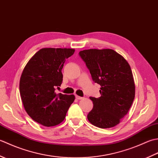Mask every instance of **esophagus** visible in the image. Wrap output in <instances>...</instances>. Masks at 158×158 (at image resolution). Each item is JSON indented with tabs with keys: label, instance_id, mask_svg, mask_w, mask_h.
<instances>
[{
	"label": "esophagus",
	"instance_id": "34e87169",
	"mask_svg": "<svg viewBox=\"0 0 158 158\" xmlns=\"http://www.w3.org/2000/svg\"><path fill=\"white\" fill-rule=\"evenodd\" d=\"M75 98H76V99H77V100H81V99H83V97L79 96H77V95L75 96Z\"/></svg>",
	"mask_w": 158,
	"mask_h": 158
}]
</instances>
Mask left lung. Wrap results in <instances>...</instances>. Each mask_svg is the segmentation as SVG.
Masks as SVG:
<instances>
[{"label": "left lung", "mask_w": 158, "mask_h": 158, "mask_svg": "<svg viewBox=\"0 0 158 158\" xmlns=\"http://www.w3.org/2000/svg\"><path fill=\"white\" fill-rule=\"evenodd\" d=\"M79 56L89 70L93 81L100 85L99 98L90 97L92 110L88 119L100 128L119 124L130 110L135 96L130 66L123 57L110 49L83 50Z\"/></svg>", "instance_id": "1"}]
</instances>
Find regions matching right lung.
Wrapping results in <instances>:
<instances>
[{"instance_id": "right-lung-1", "label": "right lung", "mask_w": 158, "mask_h": 158, "mask_svg": "<svg viewBox=\"0 0 158 158\" xmlns=\"http://www.w3.org/2000/svg\"><path fill=\"white\" fill-rule=\"evenodd\" d=\"M75 50L43 48L30 59L19 80V93L24 109L37 123L46 127L58 125L64 119L74 95L56 94L63 75L66 60Z\"/></svg>"}]
</instances>
